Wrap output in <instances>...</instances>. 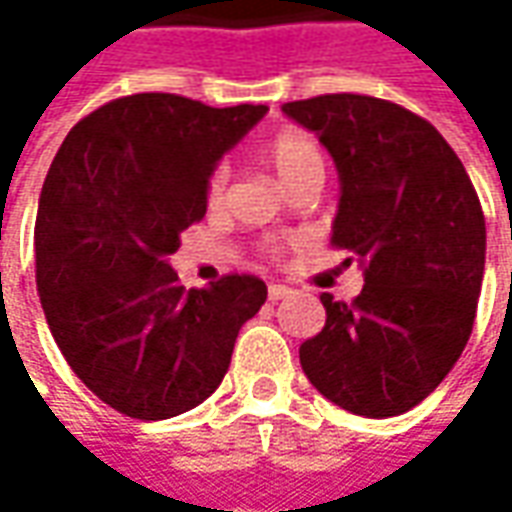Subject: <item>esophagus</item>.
<instances>
[{
    "mask_svg": "<svg viewBox=\"0 0 512 512\" xmlns=\"http://www.w3.org/2000/svg\"><path fill=\"white\" fill-rule=\"evenodd\" d=\"M290 293H293V290H290V287H285V285H270V287H267V296H270V302L287 299Z\"/></svg>",
    "mask_w": 512,
    "mask_h": 512,
    "instance_id": "34e87169",
    "label": "esophagus"
}]
</instances>
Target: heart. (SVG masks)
Returning a JSON list of instances; mask_svg holds the SVG:
<instances>
[{"mask_svg":"<svg viewBox=\"0 0 512 512\" xmlns=\"http://www.w3.org/2000/svg\"><path fill=\"white\" fill-rule=\"evenodd\" d=\"M265 162L285 187L305 176H325V150L305 130H282L265 145ZM227 187V168L216 165L207 173L205 202L210 210L222 207Z\"/></svg>","mask_w":512,"mask_h":512,"instance_id":"1","label":"heart"}]
</instances>
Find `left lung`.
Wrapping results in <instances>:
<instances>
[{
  "label": "left lung",
  "instance_id": "1",
  "mask_svg": "<svg viewBox=\"0 0 512 512\" xmlns=\"http://www.w3.org/2000/svg\"><path fill=\"white\" fill-rule=\"evenodd\" d=\"M282 110L330 150L342 182L330 245L364 267L353 302L322 293L325 327L299 347L302 370L356 416L407 413L473 333L487 245L476 187L442 133L396 102L325 93Z\"/></svg>",
  "mask_w": 512,
  "mask_h": 512
}]
</instances>
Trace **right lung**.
Wrapping results in <instances>:
<instances>
[{
  "label": "right lung",
  "mask_w": 512,
  "mask_h": 512,
  "mask_svg": "<svg viewBox=\"0 0 512 512\" xmlns=\"http://www.w3.org/2000/svg\"><path fill=\"white\" fill-rule=\"evenodd\" d=\"M265 113L133 93L73 125L50 165L33 236L42 310L70 370L130 419L205 402L265 305L259 276L187 290L168 265L205 216L207 173Z\"/></svg>",
  "instance_id": "add662e5"
}]
</instances>
